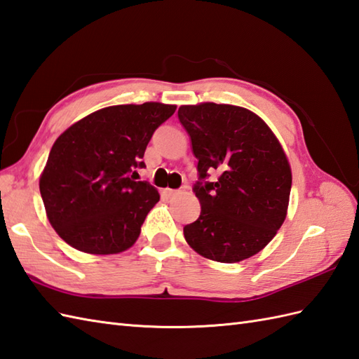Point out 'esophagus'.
I'll list each match as a JSON object with an SVG mask.
<instances>
[{"instance_id":"obj_1","label":"esophagus","mask_w":359,"mask_h":359,"mask_svg":"<svg viewBox=\"0 0 359 359\" xmlns=\"http://www.w3.org/2000/svg\"><path fill=\"white\" fill-rule=\"evenodd\" d=\"M165 194L168 196V197H176V196L182 194V189H170V188H166L165 189Z\"/></svg>"}]
</instances>
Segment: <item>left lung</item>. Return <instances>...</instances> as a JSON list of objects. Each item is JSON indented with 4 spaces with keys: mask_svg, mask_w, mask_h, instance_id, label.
<instances>
[{
    "mask_svg": "<svg viewBox=\"0 0 359 359\" xmlns=\"http://www.w3.org/2000/svg\"><path fill=\"white\" fill-rule=\"evenodd\" d=\"M179 121L196 156L200 215L183 228L196 252L237 263L260 252L286 219L292 172L280 142L246 108L182 105ZM219 174L210 181L211 173Z\"/></svg>",
    "mask_w": 359,
    "mask_h": 359,
    "instance_id": "1",
    "label": "left lung"
}]
</instances>
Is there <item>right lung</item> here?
<instances>
[{
    "mask_svg": "<svg viewBox=\"0 0 359 359\" xmlns=\"http://www.w3.org/2000/svg\"><path fill=\"white\" fill-rule=\"evenodd\" d=\"M176 105H113L73 123L56 139L39 179L48 222L65 243L87 254L135 245L159 193L136 180L149 139Z\"/></svg>",
    "mask_w": 359,
    "mask_h": 359,
    "instance_id": "1",
    "label": "right lung"
}]
</instances>
